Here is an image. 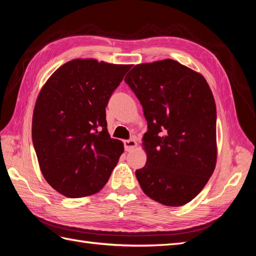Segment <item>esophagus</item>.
Returning a JSON list of instances; mask_svg holds the SVG:
<instances>
[{"instance_id": "1", "label": "esophagus", "mask_w": 256, "mask_h": 256, "mask_svg": "<svg viewBox=\"0 0 256 256\" xmlns=\"http://www.w3.org/2000/svg\"><path fill=\"white\" fill-rule=\"evenodd\" d=\"M135 148H136V140H124V148L126 152H131Z\"/></svg>"}]
</instances>
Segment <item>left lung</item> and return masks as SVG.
Masks as SVG:
<instances>
[{
    "instance_id": "1",
    "label": "left lung",
    "mask_w": 256,
    "mask_h": 256,
    "mask_svg": "<svg viewBox=\"0 0 256 256\" xmlns=\"http://www.w3.org/2000/svg\"><path fill=\"white\" fill-rule=\"evenodd\" d=\"M124 80L148 121V160L135 172L140 188L162 204H188L216 162V108L208 82L172 59L136 64Z\"/></svg>"
}]
</instances>
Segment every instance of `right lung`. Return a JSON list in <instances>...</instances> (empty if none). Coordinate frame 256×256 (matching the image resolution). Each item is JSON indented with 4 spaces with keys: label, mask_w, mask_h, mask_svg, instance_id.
Segmentation results:
<instances>
[{
    "label": "right lung",
    "mask_w": 256,
    "mask_h": 256,
    "mask_svg": "<svg viewBox=\"0 0 256 256\" xmlns=\"http://www.w3.org/2000/svg\"><path fill=\"white\" fill-rule=\"evenodd\" d=\"M131 64L74 59L46 81L32 113V138L42 176L68 198L101 190L124 148L108 133L106 106Z\"/></svg>",
    "instance_id": "obj_1"
}]
</instances>
